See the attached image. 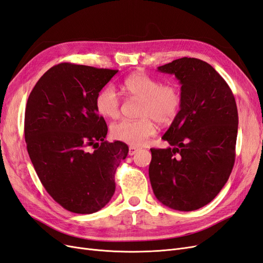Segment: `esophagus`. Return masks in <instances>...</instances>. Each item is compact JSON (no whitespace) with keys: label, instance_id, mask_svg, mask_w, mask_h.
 <instances>
[{"label":"esophagus","instance_id":"1","mask_svg":"<svg viewBox=\"0 0 263 263\" xmlns=\"http://www.w3.org/2000/svg\"><path fill=\"white\" fill-rule=\"evenodd\" d=\"M137 151H138V148L130 146V147H129V151H128V155H129V156H134L135 154L137 153Z\"/></svg>","mask_w":263,"mask_h":263}]
</instances>
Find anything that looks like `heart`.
<instances>
[{"label": "heart", "mask_w": 263, "mask_h": 263, "mask_svg": "<svg viewBox=\"0 0 263 263\" xmlns=\"http://www.w3.org/2000/svg\"><path fill=\"white\" fill-rule=\"evenodd\" d=\"M123 89L130 97L141 100L136 121L123 119L110 127V135L116 140L133 147L145 145L156 133V124L166 125L176 119L182 104L180 89L173 83L161 84L146 73H135L126 79ZM99 114L116 118L121 113V100L112 86H105L95 97Z\"/></svg>", "instance_id": "1"}]
</instances>
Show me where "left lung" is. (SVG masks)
I'll use <instances>...</instances> for the list:
<instances>
[{
	"instance_id": "obj_1",
	"label": "left lung",
	"mask_w": 263,
	"mask_h": 263,
	"mask_svg": "<svg viewBox=\"0 0 263 263\" xmlns=\"http://www.w3.org/2000/svg\"><path fill=\"white\" fill-rule=\"evenodd\" d=\"M158 71L177 77L182 104L162 136L171 147L150 149V183L163 205L195 211L214 200L234 168L236 101L224 79L203 60L180 58Z\"/></svg>"
}]
</instances>
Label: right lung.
Instances as JSON below:
<instances>
[{"label": "right lung", "mask_w": 263, "mask_h": 263, "mask_svg": "<svg viewBox=\"0 0 263 263\" xmlns=\"http://www.w3.org/2000/svg\"><path fill=\"white\" fill-rule=\"evenodd\" d=\"M117 72L59 63L28 97L24 133L29 158L45 190L69 212H98L115 192V172L128 146L104 140L107 125L95 97Z\"/></svg>", "instance_id": "right-lung-1"}]
</instances>
